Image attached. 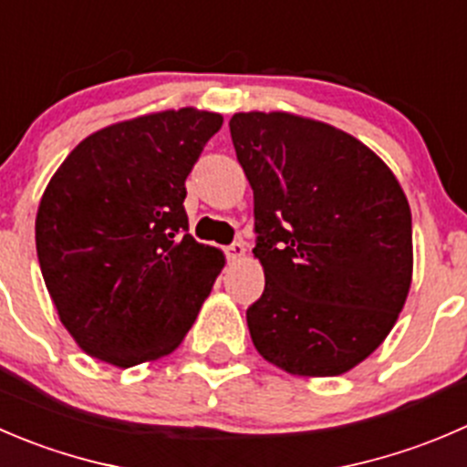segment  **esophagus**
Listing matches in <instances>:
<instances>
[{"mask_svg":"<svg viewBox=\"0 0 467 467\" xmlns=\"http://www.w3.org/2000/svg\"><path fill=\"white\" fill-rule=\"evenodd\" d=\"M225 253H228V260H233V262L244 260V257H246V246H244L242 242H234L233 246L225 248Z\"/></svg>","mask_w":467,"mask_h":467,"instance_id":"esophagus-1","label":"esophagus"}]
</instances>
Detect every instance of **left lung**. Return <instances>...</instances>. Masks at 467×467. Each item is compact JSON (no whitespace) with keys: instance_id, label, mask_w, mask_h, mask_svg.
I'll use <instances>...</instances> for the list:
<instances>
[{"instance_id":"obj_1","label":"left lung","mask_w":467,"mask_h":467,"mask_svg":"<svg viewBox=\"0 0 467 467\" xmlns=\"http://www.w3.org/2000/svg\"><path fill=\"white\" fill-rule=\"evenodd\" d=\"M265 292L246 310L257 354L292 377H339L372 356L413 280L410 207L363 141L289 111H239Z\"/></svg>"}]
</instances>
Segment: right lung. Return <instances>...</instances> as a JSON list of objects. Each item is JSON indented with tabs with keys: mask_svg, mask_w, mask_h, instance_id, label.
Returning a JSON list of instances; mask_svg holds the SVG:
<instances>
[{
	"mask_svg": "<svg viewBox=\"0 0 467 467\" xmlns=\"http://www.w3.org/2000/svg\"><path fill=\"white\" fill-rule=\"evenodd\" d=\"M223 116L166 109L107 125L63 160L40 198L36 251L58 319L77 347L113 368L173 354L223 251L198 244L184 180Z\"/></svg>",
	"mask_w": 467,
	"mask_h": 467,
	"instance_id": "right-lung-1",
	"label": "right lung"
}]
</instances>
